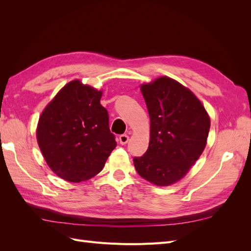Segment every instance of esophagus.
I'll return each instance as SVG.
<instances>
[{
    "label": "esophagus",
    "mask_w": 251,
    "mask_h": 251,
    "mask_svg": "<svg viewBox=\"0 0 251 251\" xmlns=\"http://www.w3.org/2000/svg\"><path fill=\"white\" fill-rule=\"evenodd\" d=\"M128 141V136L127 135H120L119 136V142L120 144H123V146H125V144H126Z\"/></svg>",
    "instance_id": "1"
}]
</instances>
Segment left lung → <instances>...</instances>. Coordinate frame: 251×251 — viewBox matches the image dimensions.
<instances>
[{
	"instance_id": "left-lung-1",
	"label": "left lung",
	"mask_w": 251,
	"mask_h": 251,
	"mask_svg": "<svg viewBox=\"0 0 251 251\" xmlns=\"http://www.w3.org/2000/svg\"><path fill=\"white\" fill-rule=\"evenodd\" d=\"M140 90L151 120L150 142L146 154L134 158L135 169L151 184L169 186L203 153L210 118L199 98L171 77L142 83Z\"/></svg>"
}]
</instances>
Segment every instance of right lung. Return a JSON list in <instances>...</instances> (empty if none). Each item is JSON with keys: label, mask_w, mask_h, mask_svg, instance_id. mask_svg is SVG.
Masks as SVG:
<instances>
[{"label": "right lung", "mask_w": 251, "mask_h": 251, "mask_svg": "<svg viewBox=\"0 0 251 251\" xmlns=\"http://www.w3.org/2000/svg\"><path fill=\"white\" fill-rule=\"evenodd\" d=\"M101 96L102 91L74 79L42 112L37 143L45 161L59 178L73 183L91 179L116 148Z\"/></svg>", "instance_id": "right-lung-1"}]
</instances>
